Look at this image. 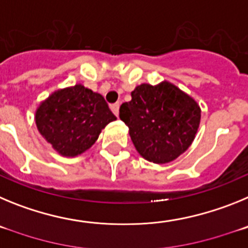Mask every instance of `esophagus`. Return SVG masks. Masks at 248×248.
I'll return each mask as SVG.
<instances>
[{
	"label": "esophagus",
	"instance_id": "obj_1",
	"mask_svg": "<svg viewBox=\"0 0 248 248\" xmlns=\"http://www.w3.org/2000/svg\"><path fill=\"white\" fill-rule=\"evenodd\" d=\"M119 107H120V104L119 103H114V104H111L110 105V109H111V111H113L114 114H115V115H119Z\"/></svg>",
	"mask_w": 248,
	"mask_h": 248
}]
</instances>
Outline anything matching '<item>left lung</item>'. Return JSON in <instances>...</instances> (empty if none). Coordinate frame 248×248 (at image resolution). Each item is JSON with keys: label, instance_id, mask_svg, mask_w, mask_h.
Here are the masks:
<instances>
[{"label": "left lung", "instance_id": "8db88e82", "mask_svg": "<svg viewBox=\"0 0 248 248\" xmlns=\"http://www.w3.org/2000/svg\"><path fill=\"white\" fill-rule=\"evenodd\" d=\"M119 117L144 159L166 164L180 156L194 140L200 124L198 103L174 84H140L123 103Z\"/></svg>", "mask_w": 248, "mask_h": 248}]
</instances>
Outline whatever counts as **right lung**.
Masks as SVG:
<instances>
[{
    "mask_svg": "<svg viewBox=\"0 0 248 248\" xmlns=\"http://www.w3.org/2000/svg\"><path fill=\"white\" fill-rule=\"evenodd\" d=\"M115 119L104 98L80 84L53 93L36 111L39 133L63 156L82 154Z\"/></svg>",
    "mask_w": 248,
    "mask_h": 248,
    "instance_id": "add662e5",
    "label": "right lung"
}]
</instances>
